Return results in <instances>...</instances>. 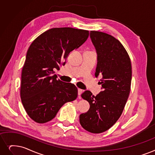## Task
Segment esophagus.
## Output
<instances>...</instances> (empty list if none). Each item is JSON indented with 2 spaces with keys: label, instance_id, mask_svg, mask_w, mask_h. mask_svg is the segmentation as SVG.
I'll return each mask as SVG.
<instances>
[{
  "label": "esophagus",
  "instance_id": "esophagus-1",
  "mask_svg": "<svg viewBox=\"0 0 155 155\" xmlns=\"http://www.w3.org/2000/svg\"><path fill=\"white\" fill-rule=\"evenodd\" d=\"M82 92H83V90L80 89H78V96L81 95V94L82 93Z\"/></svg>",
  "mask_w": 155,
  "mask_h": 155
}]
</instances>
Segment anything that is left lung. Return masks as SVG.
<instances>
[{
  "label": "left lung",
  "mask_w": 155,
  "mask_h": 155,
  "mask_svg": "<svg viewBox=\"0 0 155 155\" xmlns=\"http://www.w3.org/2000/svg\"><path fill=\"white\" fill-rule=\"evenodd\" d=\"M90 37L97 54L95 75L102 76L103 91L96 96L89 91L82 94L90 108L80 115V123L87 131L99 134L110 129L122 115L130 91L132 65L118 40L97 31H91Z\"/></svg>",
  "instance_id": "8db88e82"
}]
</instances>
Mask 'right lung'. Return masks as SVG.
<instances>
[{
    "instance_id": "add662e5",
    "label": "right lung",
    "mask_w": 155,
    "mask_h": 155,
    "mask_svg": "<svg viewBox=\"0 0 155 155\" xmlns=\"http://www.w3.org/2000/svg\"><path fill=\"white\" fill-rule=\"evenodd\" d=\"M89 35L88 30L53 28L30 45L22 68L20 96L26 113L34 122H49L64 104L77 99V87L58 80L54 70L64 65L69 53L82 45Z\"/></svg>"
}]
</instances>
